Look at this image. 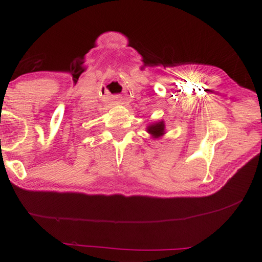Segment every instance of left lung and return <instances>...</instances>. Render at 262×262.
Here are the masks:
<instances>
[{
    "label": "left lung",
    "mask_w": 262,
    "mask_h": 262,
    "mask_svg": "<svg viewBox=\"0 0 262 262\" xmlns=\"http://www.w3.org/2000/svg\"><path fill=\"white\" fill-rule=\"evenodd\" d=\"M147 132L152 136L153 138H160L165 133V124L164 121L153 123L152 125L147 126Z\"/></svg>",
    "instance_id": "8db88e82"
}]
</instances>
